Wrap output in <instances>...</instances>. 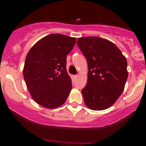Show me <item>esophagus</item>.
Here are the masks:
<instances>
[{
    "instance_id": "1",
    "label": "esophagus",
    "mask_w": 146,
    "mask_h": 146,
    "mask_svg": "<svg viewBox=\"0 0 146 146\" xmlns=\"http://www.w3.org/2000/svg\"><path fill=\"white\" fill-rule=\"evenodd\" d=\"M78 75H73V80H75L77 78H78Z\"/></svg>"
}]
</instances>
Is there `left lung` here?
I'll return each instance as SVG.
<instances>
[{"mask_svg":"<svg viewBox=\"0 0 146 146\" xmlns=\"http://www.w3.org/2000/svg\"><path fill=\"white\" fill-rule=\"evenodd\" d=\"M77 44L88 62L87 83L82 90L85 104L93 110L107 109L124 90L128 75L126 58L104 38L82 37Z\"/></svg>","mask_w":146,"mask_h":146,"instance_id":"left-lung-1","label":"left lung"}]
</instances>
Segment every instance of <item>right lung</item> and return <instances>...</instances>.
<instances>
[{"label": "right lung", "instance_id": "right-lung-1", "mask_svg": "<svg viewBox=\"0 0 146 146\" xmlns=\"http://www.w3.org/2000/svg\"><path fill=\"white\" fill-rule=\"evenodd\" d=\"M75 42V38L49 34L37 42L27 55L25 83L33 100L44 108H58L67 100L73 86L66 71V56Z\"/></svg>", "mask_w": 146, "mask_h": 146}]
</instances>
